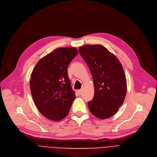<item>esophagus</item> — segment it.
Returning a JSON list of instances; mask_svg holds the SVG:
<instances>
[{"mask_svg": "<svg viewBox=\"0 0 157 157\" xmlns=\"http://www.w3.org/2000/svg\"><path fill=\"white\" fill-rule=\"evenodd\" d=\"M76 92H77V93H78L79 95H80V94L82 93V90H77V91H76Z\"/></svg>", "mask_w": 157, "mask_h": 157, "instance_id": "1", "label": "esophagus"}]
</instances>
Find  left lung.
Masks as SVG:
<instances>
[{
    "label": "left lung",
    "mask_w": 157,
    "mask_h": 157,
    "mask_svg": "<svg viewBox=\"0 0 157 157\" xmlns=\"http://www.w3.org/2000/svg\"><path fill=\"white\" fill-rule=\"evenodd\" d=\"M79 51L93 79L94 94L88 102L90 111L100 120L108 119L118 111L126 94V79L116 56L101 44L85 45Z\"/></svg>",
    "instance_id": "1"
}]
</instances>
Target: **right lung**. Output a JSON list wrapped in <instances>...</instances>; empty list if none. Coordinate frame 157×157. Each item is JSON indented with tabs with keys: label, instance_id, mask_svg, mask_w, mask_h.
<instances>
[{
	"label": "right lung",
	"instance_id": "add662e5",
	"mask_svg": "<svg viewBox=\"0 0 157 157\" xmlns=\"http://www.w3.org/2000/svg\"><path fill=\"white\" fill-rule=\"evenodd\" d=\"M78 53L74 47L57 48L37 62L31 75L34 102L42 115L51 121L64 118L76 98L67 66Z\"/></svg>",
	"mask_w": 157,
	"mask_h": 157
}]
</instances>
